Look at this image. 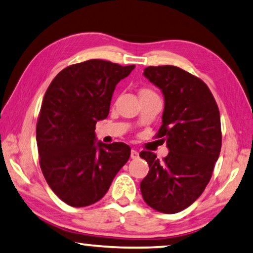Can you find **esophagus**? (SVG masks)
<instances>
[{
	"label": "esophagus",
	"mask_w": 253,
	"mask_h": 253,
	"mask_svg": "<svg viewBox=\"0 0 253 253\" xmlns=\"http://www.w3.org/2000/svg\"><path fill=\"white\" fill-rule=\"evenodd\" d=\"M130 157L133 158V160H135V158H137L139 157V153H137L136 150H134V149H132V151H130Z\"/></svg>",
	"instance_id": "34e87169"
}]
</instances>
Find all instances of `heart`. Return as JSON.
I'll use <instances>...</instances> for the list:
<instances>
[{
  "instance_id": "b5f03b06",
  "label": "heart",
  "mask_w": 253,
  "mask_h": 253,
  "mask_svg": "<svg viewBox=\"0 0 253 253\" xmlns=\"http://www.w3.org/2000/svg\"><path fill=\"white\" fill-rule=\"evenodd\" d=\"M147 92H151L150 90H147V89H143L142 91H141V93H147Z\"/></svg>"
}]
</instances>
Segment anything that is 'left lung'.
I'll return each mask as SVG.
<instances>
[{
  "label": "left lung",
  "mask_w": 253,
  "mask_h": 253,
  "mask_svg": "<svg viewBox=\"0 0 253 253\" xmlns=\"http://www.w3.org/2000/svg\"><path fill=\"white\" fill-rule=\"evenodd\" d=\"M143 75L164 96L156 136L167 141L169 154L161 162L151 151H141L149 164L141 193L155 211L174 214L193 204L210 183L221 151L220 112L206 83L181 68L150 66Z\"/></svg>",
  "instance_id": "obj_1"
}]
</instances>
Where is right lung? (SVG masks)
<instances>
[{
    "label": "right lung",
    "instance_id": "add662e5",
    "mask_svg": "<svg viewBox=\"0 0 253 253\" xmlns=\"http://www.w3.org/2000/svg\"><path fill=\"white\" fill-rule=\"evenodd\" d=\"M134 68L97 59L76 63L54 77L43 96L36 129L40 168L69 206L102 199L128 161L129 146L97 142L95 129L109 116L116 85Z\"/></svg>",
    "mask_w": 253,
    "mask_h": 253
}]
</instances>
